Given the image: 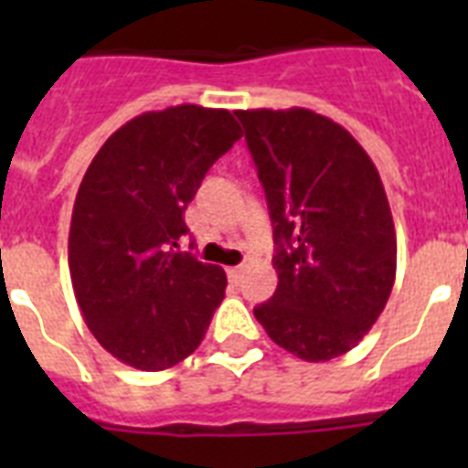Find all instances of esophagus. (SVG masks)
Listing matches in <instances>:
<instances>
[{
  "mask_svg": "<svg viewBox=\"0 0 468 468\" xmlns=\"http://www.w3.org/2000/svg\"><path fill=\"white\" fill-rule=\"evenodd\" d=\"M228 279H230V282H238V279L242 277V267H228Z\"/></svg>",
  "mask_w": 468,
  "mask_h": 468,
  "instance_id": "34e87169",
  "label": "esophagus"
}]
</instances>
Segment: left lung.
Returning <instances> with one entry per match:
<instances>
[{
  "instance_id": "left-lung-1",
  "label": "left lung",
  "mask_w": 468,
  "mask_h": 468,
  "mask_svg": "<svg viewBox=\"0 0 468 468\" xmlns=\"http://www.w3.org/2000/svg\"><path fill=\"white\" fill-rule=\"evenodd\" d=\"M235 116L277 245V292L255 318L299 359H335L369 333L396 279V228L381 176L340 123L311 109Z\"/></svg>"
}]
</instances>
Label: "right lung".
Listing matches in <instances>:
<instances>
[{
    "label": "right lung",
    "mask_w": 468,
    "mask_h": 468,
    "mask_svg": "<svg viewBox=\"0 0 468 468\" xmlns=\"http://www.w3.org/2000/svg\"><path fill=\"white\" fill-rule=\"evenodd\" d=\"M226 109L148 112L101 145L77 191L69 279L99 345L143 371L175 367L201 345L226 296V271L179 252L184 208L208 167L240 141Z\"/></svg>",
    "instance_id": "obj_1"
}]
</instances>
